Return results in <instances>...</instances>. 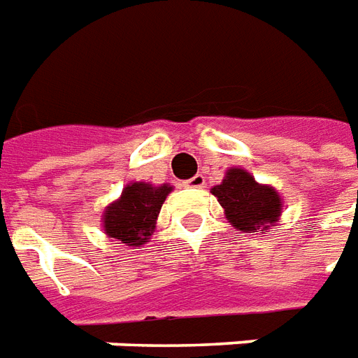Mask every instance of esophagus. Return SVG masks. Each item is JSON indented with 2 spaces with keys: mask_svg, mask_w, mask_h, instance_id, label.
I'll return each mask as SVG.
<instances>
[{
  "mask_svg": "<svg viewBox=\"0 0 358 358\" xmlns=\"http://www.w3.org/2000/svg\"><path fill=\"white\" fill-rule=\"evenodd\" d=\"M187 187H192V189H201L203 185H206V179H203V176H194L190 181L185 182Z\"/></svg>",
  "mask_w": 358,
  "mask_h": 358,
  "instance_id": "esophagus-1",
  "label": "esophagus"
}]
</instances>
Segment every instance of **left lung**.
Masks as SVG:
<instances>
[{
  "instance_id": "obj_1",
  "label": "left lung",
  "mask_w": 358,
  "mask_h": 358,
  "mask_svg": "<svg viewBox=\"0 0 358 358\" xmlns=\"http://www.w3.org/2000/svg\"><path fill=\"white\" fill-rule=\"evenodd\" d=\"M211 194L224 209V217L236 230L245 234L271 232L283 213V198L271 185L255 181L243 168H230Z\"/></svg>"
}]
</instances>
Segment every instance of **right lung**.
I'll return each instance as SVG.
<instances>
[{"label":"right lung","instance_id":"obj_1","mask_svg":"<svg viewBox=\"0 0 358 358\" xmlns=\"http://www.w3.org/2000/svg\"><path fill=\"white\" fill-rule=\"evenodd\" d=\"M173 190L171 185H150L145 181L128 182L122 194L113 200L101 215V228L107 238L130 249L143 247L157 228L164 200Z\"/></svg>","mask_w":358,"mask_h":358}]
</instances>
